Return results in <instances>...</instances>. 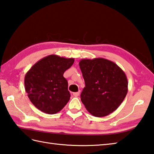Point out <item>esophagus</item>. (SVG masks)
<instances>
[{"mask_svg": "<svg viewBox=\"0 0 154 154\" xmlns=\"http://www.w3.org/2000/svg\"><path fill=\"white\" fill-rule=\"evenodd\" d=\"M79 94H80V91L73 92V95L74 96V97H78V96H79Z\"/></svg>", "mask_w": 154, "mask_h": 154, "instance_id": "esophagus-1", "label": "esophagus"}]
</instances>
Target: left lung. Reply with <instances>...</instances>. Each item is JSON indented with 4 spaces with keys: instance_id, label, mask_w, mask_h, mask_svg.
I'll use <instances>...</instances> for the list:
<instances>
[{
    "instance_id": "8db88e82",
    "label": "left lung",
    "mask_w": 154,
    "mask_h": 154,
    "mask_svg": "<svg viewBox=\"0 0 154 154\" xmlns=\"http://www.w3.org/2000/svg\"><path fill=\"white\" fill-rule=\"evenodd\" d=\"M79 66L85 82L80 98L87 111L97 117L115 111L128 91L123 69L112 61L100 57L82 59Z\"/></svg>"
}]
</instances>
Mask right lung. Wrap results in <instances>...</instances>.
<instances>
[{"mask_svg": "<svg viewBox=\"0 0 154 154\" xmlns=\"http://www.w3.org/2000/svg\"><path fill=\"white\" fill-rule=\"evenodd\" d=\"M74 58L50 55L32 66L25 76V88L33 105L47 114L60 111L70 98L64 72L74 63Z\"/></svg>", "mask_w": 154, "mask_h": 154, "instance_id": "right-lung-1", "label": "right lung"}]
</instances>
